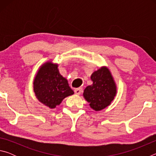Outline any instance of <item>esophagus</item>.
Listing matches in <instances>:
<instances>
[{
    "mask_svg": "<svg viewBox=\"0 0 156 156\" xmlns=\"http://www.w3.org/2000/svg\"><path fill=\"white\" fill-rule=\"evenodd\" d=\"M74 92H75V94H77V95H80V94L82 93V92H83V88L79 87V88L76 89L75 90H74Z\"/></svg>",
    "mask_w": 156,
    "mask_h": 156,
    "instance_id": "34e87169",
    "label": "esophagus"
}]
</instances>
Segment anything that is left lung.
<instances>
[{
    "instance_id": "left-lung-1",
    "label": "left lung",
    "mask_w": 156,
    "mask_h": 156,
    "mask_svg": "<svg viewBox=\"0 0 156 156\" xmlns=\"http://www.w3.org/2000/svg\"><path fill=\"white\" fill-rule=\"evenodd\" d=\"M91 85L84 90L83 96L95 111H100L111 104L116 95V85L109 69L101 67L91 76Z\"/></svg>"
}]
</instances>
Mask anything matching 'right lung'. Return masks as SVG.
<instances>
[{
    "label": "right lung",
    "mask_w": 156,
    "mask_h": 156,
    "mask_svg": "<svg viewBox=\"0 0 156 156\" xmlns=\"http://www.w3.org/2000/svg\"><path fill=\"white\" fill-rule=\"evenodd\" d=\"M34 91L39 101L51 109L74 94L67 79L60 74L58 65L51 62L44 63L38 69L34 80Z\"/></svg>",
    "instance_id": "right-lung-1"
}]
</instances>
